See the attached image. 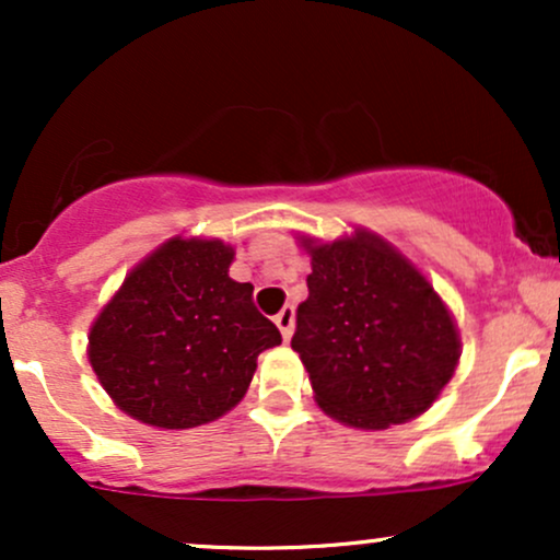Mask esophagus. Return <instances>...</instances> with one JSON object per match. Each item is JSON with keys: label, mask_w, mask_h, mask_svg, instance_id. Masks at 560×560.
I'll return each instance as SVG.
<instances>
[{"label": "esophagus", "mask_w": 560, "mask_h": 560, "mask_svg": "<svg viewBox=\"0 0 560 560\" xmlns=\"http://www.w3.org/2000/svg\"><path fill=\"white\" fill-rule=\"evenodd\" d=\"M273 320H276V326H279L284 342H289V337H292V331H294V307L287 305L284 311H279V316H276Z\"/></svg>", "instance_id": "obj_1"}]
</instances>
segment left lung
I'll use <instances>...</instances> for the list:
<instances>
[{"label": "left lung", "mask_w": 560, "mask_h": 560, "mask_svg": "<svg viewBox=\"0 0 560 560\" xmlns=\"http://www.w3.org/2000/svg\"><path fill=\"white\" fill-rule=\"evenodd\" d=\"M298 240L313 273L292 350L318 408L345 427L374 432L419 419L460 361V334L445 300L374 231Z\"/></svg>", "instance_id": "left-lung-1"}]
</instances>
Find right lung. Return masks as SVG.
<instances>
[{
	"label": "right lung",
	"instance_id": "add662e5",
	"mask_svg": "<svg viewBox=\"0 0 560 560\" xmlns=\"http://www.w3.org/2000/svg\"><path fill=\"white\" fill-rule=\"evenodd\" d=\"M234 247L173 236L126 273L89 329L86 355L124 413L158 429L226 416L281 334L229 276Z\"/></svg>",
	"mask_w": 560,
	"mask_h": 560
}]
</instances>
